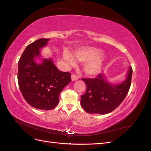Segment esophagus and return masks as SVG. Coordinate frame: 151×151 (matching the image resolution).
Wrapping results in <instances>:
<instances>
[{"instance_id": "esophagus-1", "label": "esophagus", "mask_w": 151, "mask_h": 151, "mask_svg": "<svg viewBox=\"0 0 151 151\" xmlns=\"http://www.w3.org/2000/svg\"><path fill=\"white\" fill-rule=\"evenodd\" d=\"M71 79H72V81H77V79H79V77H77L76 74H72V75L71 76Z\"/></svg>"}]
</instances>
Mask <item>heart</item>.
Here are the masks:
<instances>
[{
  "mask_svg": "<svg viewBox=\"0 0 151 151\" xmlns=\"http://www.w3.org/2000/svg\"><path fill=\"white\" fill-rule=\"evenodd\" d=\"M74 56L77 60L81 62H85L84 70L89 76H96L103 67V60L101 56L103 52L101 50L90 47H84L76 49L73 51ZM63 59L69 65H75L76 60L68 52L63 53Z\"/></svg>",
  "mask_w": 151,
  "mask_h": 151,
  "instance_id": "heart-1",
  "label": "heart"
}]
</instances>
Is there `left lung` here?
Masks as SVG:
<instances>
[{
	"mask_svg": "<svg viewBox=\"0 0 151 151\" xmlns=\"http://www.w3.org/2000/svg\"><path fill=\"white\" fill-rule=\"evenodd\" d=\"M132 68L130 66L127 77L120 83L113 84L105 79L103 74L96 78L82 79L86 83V91L81 96V104L89 113L105 115L115 109L125 98L132 80Z\"/></svg>",
	"mask_w": 151,
	"mask_h": 151,
	"instance_id": "8db88e82",
	"label": "left lung"
}]
</instances>
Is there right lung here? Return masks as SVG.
Here are the masks:
<instances>
[{
    "label": "right lung",
    "mask_w": 151,
    "mask_h": 151,
    "mask_svg": "<svg viewBox=\"0 0 151 151\" xmlns=\"http://www.w3.org/2000/svg\"><path fill=\"white\" fill-rule=\"evenodd\" d=\"M50 39H39L26 47L18 62L19 88L26 101L36 109L50 110L59 102V95L71 81V74L59 70L52 59L35 62L40 50Z\"/></svg>",
    "instance_id": "right-lung-1"
}]
</instances>
